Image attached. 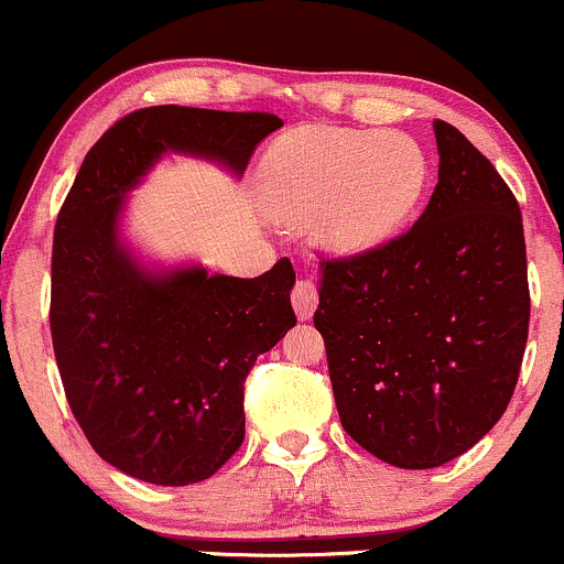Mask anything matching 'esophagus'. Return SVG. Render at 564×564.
I'll use <instances>...</instances> for the list:
<instances>
[{"mask_svg": "<svg viewBox=\"0 0 564 564\" xmlns=\"http://www.w3.org/2000/svg\"><path fill=\"white\" fill-rule=\"evenodd\" d=\"M317 284L312 280H299L293 288V308L295 314H299V319H308L314 314V308H317Z\"/></svg>", "mask_w": 564, "mask_h": 564, "instance_id": "1", "label": "esophagus"}]
</instances>
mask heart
Returning <instances> with one entry per match:
<instances>
[{
	"mask_svg": "<svg viewBox=\"0 0 564 564\" xmlns=\"http://www.w3.org/2000/svg\"><path fill=\"white\" fill-rule=\"evenodd\" d=\"M427 155L401 131L312 126L284 137L265 161L274 207L290 220L319 215L338 252H366L392 239L420 207Z\"/></svg>",
	"mask_w": 564,
	"mask_h": 564,
	"instance_id": "b5f03b06",
	"label": "heart"
}]
</instances>
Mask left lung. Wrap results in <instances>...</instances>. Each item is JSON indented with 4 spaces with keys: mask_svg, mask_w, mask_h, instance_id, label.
<instances>
[{
    "mask_svg": "<svg viewBox=\"0 0 564 564\" xmlns=\"http://www.w3.org/2000/svg\"><path fill=\"white\" fill-rule=\"evenodd\" d=\"M438 185L387 245L323 260V333L338 416L373 457L438 468L481 441L517 387L530 288L522 212L498 169L433 120Z\"/></svg>",
    "mask_w": 564,
    "mask_h": 564,
    "instance_id": "left-lung-1",
    "label": "left lung"
}]
</instances>
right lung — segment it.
Listing matches in <instances>:
<instances>
[{"mask_svg": "<svg viewBox=\"0 0 564 564\" xmlns=\"http://www.w3.org/2000/svg\"><path fill=\"white\" fill-rule=\"evenodd\" d=\"M280 126L269 112L144 107L88 150L58 212L53 352L88 444L123 474L185 487L223 468L245 441L247 373L295 325L288 258L256 280L150 271L120 241L126 196L169 150L239 177Z\"/></svg>", "mask_w": 564, "mask_h": 564, "instance_id": "add662e5", "label": "right lung"}]
</instances>
